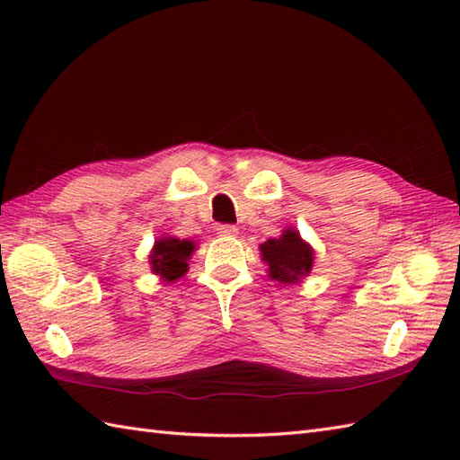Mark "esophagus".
I'll use <instances>...</instances> for the list:
<instances>
[{"label":"esophagus","mask_w":460,"mask_h":460,"mask_svg":"<svg viewBox=\"0 0 460 460\" xmlns=\"http://www.w3.org/2000/svg\"><path fill=\"white\" fill-rule=\"evenodd\" d=\"M239 229L235 225H217V235L219 237H235Z\"/></svg>","instance_id":"1"}]
</instances>
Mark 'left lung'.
Wrapping results in <instances>:
<instances>
[{"label":"left lung","instance_id":"1","mask_svg":"<svg viewBox=\"0 0 460 460\" xmlns=\"http://www.w3.org/2000/svg\"><path fill=\"white\" fill-rule=\"evenodd\" d=\"M259 249L262 261L269 265V277L287 285L306 277L314 262V249L292 227L282 231L280 237L265 241Z\"/></svg>","mask_w":460,"mask_h":460}]
</instances>
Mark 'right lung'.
Instances as JSON below:
<instances>
[{"label": "right lung", "mask_w": 460, "mask_h": 460, "mask_svg": "<svg viewBox=\"0 0 460 460\" xmlns=\"http://www.w3.org/2000/svg\"><path fill=\"white\" fill-rule=\"evenodd\" d=\"M195 251V243L188 239L162 237L155 241L150 252V265L155 275L165 282H173L188 272V259Z\"/></svg>", "instance_id": "obj_1"}]
</instances>
